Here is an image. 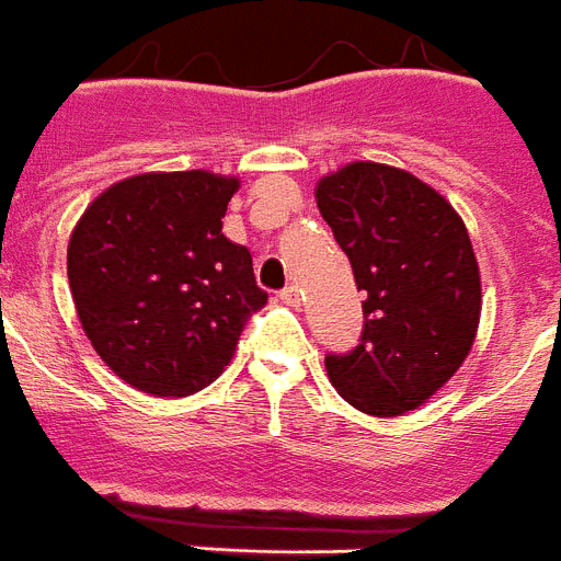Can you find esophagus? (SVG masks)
Here are the masks:
<instances>
[{
  "mask_svg": "<svg viewBox=\"0 0 561 561\" xmlns=\"http://www.w3.org/2000/svg\"><path fill=\"white\" fill-rule=\"evenodd\" d=\"M300 295H304V291H300V286L291 284L280 291V300H284L286 306H300Z\"/></svg>",
  "mask_w": 561,
  "mask_h": 561,
  "instance_id": "1",
  "label": "esophagus"
}]
</instances>
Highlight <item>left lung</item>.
<instances>
[{
    "label": "left lung",
    "instance_id": "obj_1",
    "mask_svg": "<svg viewBox=\"0 0 561 561\" xmlns=\"http://www.w3.org/2000/svg\"><path fill=\"white\" fill-rule=\"evenodd\" d=\"M314 198L366 291L360 346L329 354L327 375L363 414L400 417L457 375L480 329V263L466 221L434 186L377 161L329 172Z\"/></svg>",
    "mask_w": 561,
    "mask_h": 561
}]
</instances>
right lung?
<instances>
[{"mask_svg":"<svg viewBox=\"0 0 561 561\" xmlns=\"http://www.w3.org/2000/svg\"><path fill=\"white\" fill-rule=\"evenodd\" d=\"M241 181L141 172L90 201L67 243V280L95 354L127 386L190 397L221 377L263 309L252 255L224 234Z\"/></svg>","mask_w":561,"mask_h":561,"instance_id":"right-lung-1","label":"right lung"}]
</instances>
